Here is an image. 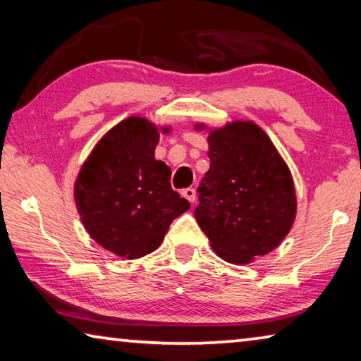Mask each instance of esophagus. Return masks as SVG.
<instances>
[{
  "instance_id": "obj_1",
  "label": "esophagus",
  "mask_w": 361,
  "mask_h": 361,
  "mask_svg": "<svg viewBox=\"0 0 361 361\" xmlns=\"http://www.w3.org/2000/svg\"><path fill=\"white\" fill-rule=\"evenodd\" d=\"M181 195L185 199H188L189 202L191 204H194V200H195V189L194 188H186V189H183L181 191Z\"/></svg>"
}]
</instances>
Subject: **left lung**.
<instances>
[{
  "mask_svg": "<svg viewBox=\"0 0 361 361\" xmlns=\"http://www.w3.org/2000/svg\"><path fill=\"white\" fill-rule=\"evenodd\" d=\"M197 124L195 129H204ZM210 169L197 188L194 215L212 248L248 264L280 245L296 216L290 169L266 132L234 121L209 133Z\"/></svg>",
  "mask_w": 361,
  "mask_h": 361,
  "instance_id": "1",
  "label": "left lung"
}]
</instances>
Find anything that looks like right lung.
Wrapping results in <instances>:
<instances>
[{
	"instance_id": "add662e5",
	"label": "right lung",
	"mask_w": 361,
	"mask_h": 361,
	"mask_svg": "<svg viewBox=\"0 0 361 361\" xmlns=\"http://www.w3.org/2000/svg\"><path fill=\"white\" fill-rule=\"evenodd\" d=\"M167 133V127H162ZM159 129L130 116L103 135L75 183V202L90 237L108 252L137 259L161 245L189 202L170 186V169L156 161Z\"/></svg>"
}]
</instances>
